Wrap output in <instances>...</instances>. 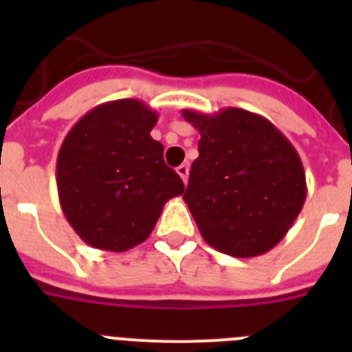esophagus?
<instances>
[{
	"mask_svg": "<svg viewBox=\"0 0 352 352\" xmlns=\"http://www.w3.org/2000/svg\"><path fill=\"white\" fill-rule=\"evenodd\" d=\"M188 169H190V167H188V164H182V166L176 169V173L179 174V178L183 179V183L188 182Z\"/></svg>",
	"mask_w": 352,
	"mask_h": 352,
	"instance_id": "1",
	"label": "esophagus"
}]
</instances>
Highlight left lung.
Wrapping results in <instances>:
<instances>
[{
	"label": "left lung",
	"mask_w": 352,
	"mask_h": 352,
	"mask_svg": "<svg viewBox=\"0 0 352 352\" xmlns=\"http://www.w3.org/2000/svg\"><path fill=\"white\" fill-rule=\"evenodd\" d=\"M183 118L201 133L183 199L204 241L232 257L270 252L307 197L294 146L272 121L245 109H185Z\"/></svg>",
	"instance_id": "8db88e82"
}]
</instances>
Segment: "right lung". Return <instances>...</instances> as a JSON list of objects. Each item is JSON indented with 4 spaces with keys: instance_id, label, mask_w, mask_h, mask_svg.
Masks as SVG:
<instances>
[{
    "instance_id": "1",
    "label": "right lung",
    "mask_w": 352,
    "mask_h": 352,
    "mask_svg": "<svg viewBox=\"0 0 352 352\" xmlns=\"http://www.w3.org/2000/svg\"><path fill=\"white\" fill-rule=\"evenodd\" d=\"M158 114L135 98L105 102L67 133L56 162L60 204L84 243L125 252L142 243L164 204L185 190L149 132Z\"/></svg>"
}]
</instances>
